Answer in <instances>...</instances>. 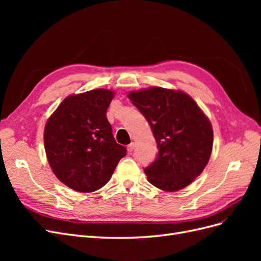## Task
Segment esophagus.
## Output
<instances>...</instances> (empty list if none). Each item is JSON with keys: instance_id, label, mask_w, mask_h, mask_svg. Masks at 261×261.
Segmentation results:
<instances>
[{"instance_id": "esophagus-1", "label": "esophagus", "mask_w": 261, "mask_h": 261, "mask_svg": "<svg viewBox=\"0 0 261 261\" xmlns=\"http://www.w3.org/2000/svg\"><path fill=\"white\" fill-rule=\"evenodd\" d=\"M134 148H135V144L130 143V144L127 146V151H128V152H133V151H134Z\"/></svg>"}]
</instances>
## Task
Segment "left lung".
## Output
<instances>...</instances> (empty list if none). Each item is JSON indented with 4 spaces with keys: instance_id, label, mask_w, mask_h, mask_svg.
Listing matches in <instances>:
<instances>
[{
    "instance_id": "left-lung-1",
    "label": "left lung",
    "mask_w": 261,
    "mask_h": 261,
    "mask_svg": "<svg viewBox=\"0 0 261 261\" xmlns=\"http://www.w3.org/2000/svg\"><path fill=\"white\" fill-rule=\"evenodd\" d=\"M128 98L153 133L159 152L144 171L149 183L165 192L188 186L210 159L213 130L209 118L183 91L153 87Z\"/></svg>"
}]
</instances>
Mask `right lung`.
<instances>
[{
	"mask_svg": "<svg viewBox=\"0 0 261 261\" xmlns=\"http://www.w3.org/2000/svg\"><path fill=\"white\" fill-rule=\"evenodd\" d=\"M114 97L108 89L72 94L50 116L44 127V148L50 167L62 183L80 193L103 187L126 155L107 118Z\"/></svg>",
	"mask_w": 261,
	"mask_h": 261,
	"instance_id": "right-lung-1",
	"label": "right lung"
}]
</instances>
